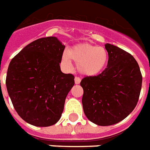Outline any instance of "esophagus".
Returning a JSON list of instances; mask_svg holds the SVG:
<instances>
[{
	"label": "esophagus",
	"mask_w": 150,
	"mask_h": 150,
	"mask_svg": "<svg viewBox=\"0 0 150 150\" xmlns=\"http://www.w3.org/2000/svg\"><path fill=\"white\" fill-rule=\"evenodd\" d=\"M81 82V79L79 77H75V83L77 85V84H79Z\"/></svg>",
	"instance_id": "obj_1"
}]
</instances>
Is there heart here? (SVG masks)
Returning a JSON list of instances; mask_svg holds the SVG:
<instances>
[{
  "instance_id": "b5f03b06",
  "label": "heart",
  "mask_w": 150,
  "mask_h": 150,
  "mask_svg": "<svg viewBox=\"0 0 150 150\" xmlns=\"http://www.w3.org/2000/svg\"><path fill=\"white\" fill-rule=\"evenodd\" d=\"M71 59L77 64V69L81 75L87 77L97 76L106 69L109 54L106 48L89 43H80L72 46L62 55V64L64 69H70Z\"/></svg>"
}]
</instances>
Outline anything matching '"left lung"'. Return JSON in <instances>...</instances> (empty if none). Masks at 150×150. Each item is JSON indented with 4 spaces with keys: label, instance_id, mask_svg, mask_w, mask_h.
<instances>
[{
    "label": "left lung",
    "instance_id": "obj_1",
    "mask_svg": "<svg viewBox=\"0 0 150 150\" xmlns=\"http://www.w3.org/2000/svg\"><path fill=\"white\" fill-rule=\"evenodd\" d=\"M109 52L106 69L81 81L82 106L88 120L98 126L116 124L132 112L138 103L142 77L133 56L117 46L105 45Z\"/></svg>",
    "mask_w": 150,
    "mask_h": 150
}]
</instances>
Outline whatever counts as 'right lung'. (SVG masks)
<instances>
[{
  "instance_id": "add662e5",
  "label": "right lung",
  "mask_w": 150,
  "mask_h": 150,
  "mask_svg": "<svg viewBox=\"0 0 150 150\" xmlns=\"http://www.w3.org/2000/svg\"><path fill=\"white\" fill-rule=\"evenodd\" d=\"M64 47L56 37L42 38L25 46L10 62L7 90L14 109L28 123L47 127L62 116L75 85L74 75L61 71Z\"/></svg>"
}]
</instances>
